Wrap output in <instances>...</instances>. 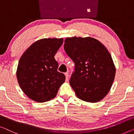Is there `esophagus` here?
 I'll use <instances>...</instances> for the list:
<instances>
[{
  "instance_id": "34e87169",
  "label": "esophagus",
  "mask_w": 134,
  "mask_h": 134,
  "mask_svg": "<svg viewBox=\"0 0 134 134\" xmlns=\"http://www.w3.org/2000/svg\"><path fill=\"white\" fill-rule=\"evenodd\" d=\"M65 77H66V81H68V80H69V73L68 72H66L65 73Z\"/></svg>"
}]
</instances>
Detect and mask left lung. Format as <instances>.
<instances>
[{"label": "left lung", "mask_w": 134, "mask_h": 134, "mask_svg": "<svg viewBox=\"0 0 134 134\" xmlns=\"http://www.w3.org/2000/svg\"><path fill=\"white\" fill-rule=\"evenodd\" d=\"M64 48L75 64L70 84L76 96L91 103L102 100L110 90L116 71L108 49L90 37L66 38Z\"/></svg>", "instance_id": "8db88e82"}]
</instances>
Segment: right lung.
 Segmentation results:
<instances>
[{
  "instance_id": "1",
  "label": "right lung",
  "mask_w": 134,
  "mask_h": 134,
  "mask_svg": "<svg viewBox=\"0 0 134 134\" xmlns=\"http://www.w3.org/2000/svg\"><path fill=\"white\" fill-rule=\"evenodd\" d=\"M63 38L39 40L26 50L18 64L17 78L22 91L29 99L44 102L56 97L65 76L58 71L55 55Z\"/></svg>"
}]
</instances>
